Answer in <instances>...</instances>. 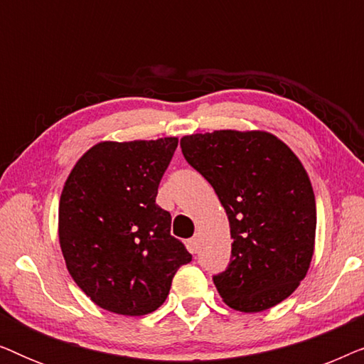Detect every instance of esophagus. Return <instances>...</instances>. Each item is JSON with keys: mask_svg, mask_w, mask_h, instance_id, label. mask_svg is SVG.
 I'll return each instance as SVG.
<instances>
[{"mask_svg": "<svg viewBox=\"0 0 364 364\" xmlns=\"http://www.w3.org/2000/svg\"><path fill=\"white\" fill-rule=\"evenodd\" d=\"M188 248H191L192 253H197L198 252V238L193 237L188 240Z\"/></svg>", "mask_w": 364, "mask_h": 364, "instance_id": "obj_1", "label": "esophagus"}]
</instances>
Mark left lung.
I'll return each instance as SVG.
<instances>
[{"label": "left lung", "instance_id": "left-lung-1", "mask_svg": "<svg viewBox=\"0 0 364 364\" xmlns=\"http://www.w3.org/2000/svg\"><path fill=\"white\" fill-rule=\"evenodd\" d=\"M181 147L230 223V263L213 277L222 300L243 313L278 305L306 277L315 252V193L300 159L265 131L192 134Z\"/></svg>", "mask_w": 364, "mask_h": 364}]
</instances>
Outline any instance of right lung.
<instances>
[{
  "label": "right lung",
  "mask_w": 364,
  "mask_h": 364,
  "mask_svg": "<svg viewBox=\"0 0 364 364\" xmlns=\"http://www.w3.org/2000/svg\"><path fill=\"white\" fill-rule=\"evenodd\" d=\"M177 137L92 146L76 162L59 200V245L77 287L104 310L156 311L172 278L192 260L156 203Z\"/></svg>",
  "instance_id": "obj_1"
}]
</instances>
